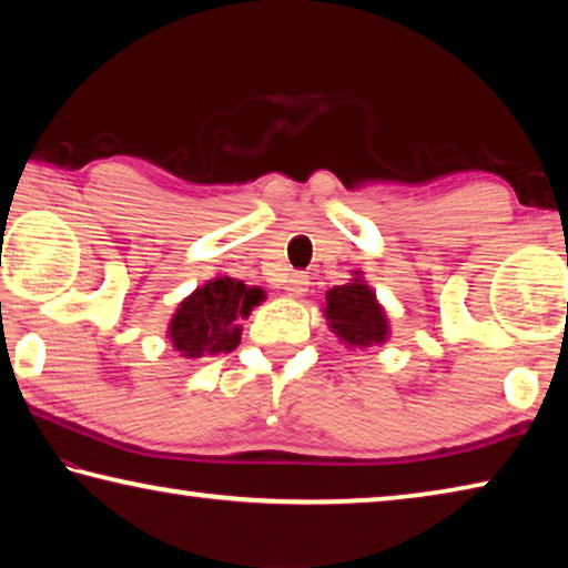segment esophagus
I'll return each mask as SVG.
<instances>
[{"label":"esophagus","mask_w":568,"mask_h":568,"mask_svg":"<svg viewBox=\"0 0 568 568\" xmlns=\"http://www.w3.org/2000/svg\"><path fill=\"white\" fill-rule=\"evenodd\" d=\"M307 285H311V283H307V275L305 273H293V275H287L285 291H287V295L301 297V295H305Z\"/></svg>","instance_id":"obj_1"}]
</instances>
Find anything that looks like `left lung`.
<instances>
[{"label": "left lung", "mask_w": 568, "mask_h": 568, "mask_svg": "<svg viewBox=\"0 0 568 568\" xmlns=\"http://www.w3.org/2000/svg\"><path fill=\"white\" fill-rule=\"evenodd\" d=\"M325 318L331 321L333 333L348 345L383 343L388 335V318L376 303V293L355 277L348 285H335L325 293Z\"/></svg>", "instance_id": "left-lung-1"}]
</instances>
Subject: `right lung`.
<instances>
[{"label": "right lung", "mask_w": 568, "mask_h": 568, "mask_svg": "<svg viewBox=\"0 0 568 568\" xmlns=\"http://www.w3.org/2000/svg\"><path fill=\"white\" fill-rule=\"evenodd\" d=\"M261 301V287H247L233 277H215L180 303L168 331L170 341L187 358L235 351L240 343L237 321L247 318Z\"/></svg>", "instance_id": "1"}]
</instances>
